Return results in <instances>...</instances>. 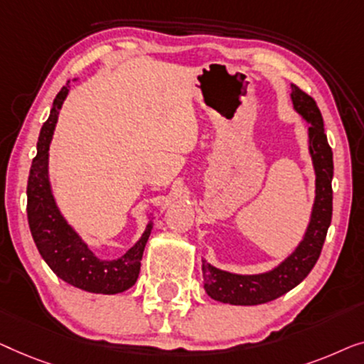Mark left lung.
Masks as SVG:
<instances>
[{
	"instance_id": "1",
	"label": "left lung",
	"mask_w": 364,
	"mask_h": 364,
	"mask_svg": "<svg viewBox=\"0 0 364 364\" xmlns=\"http://www.w3.org/2000/svg\"><path fill=\"white\" fill-rule=\"evenodd\" d=\"M294 110L309 124V153L315 171V199L304 237L282 262L267 272L235 274L203 259L204 290L211 299L231 305H260L282 296L314 269L323 247L333 211V151L326 140L323 119L315 100L291 84Z\"/></svg>"
}]
</instances>
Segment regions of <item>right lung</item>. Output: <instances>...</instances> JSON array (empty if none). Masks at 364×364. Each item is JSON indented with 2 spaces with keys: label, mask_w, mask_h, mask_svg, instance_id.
I'll list each match as a JSON object with an SVG mask.
<instances>
[{
  "label": "right lung",
  "mask_w": 364,
  "mask_h": 364,
  "mask_svg": "<svg viewBox=\"0 0 364 364\" xmlns=\"http://www.w3.org/2000/svg\"><path fill=\"white\" fill-rule=\"evenodd\" d=\"M69 82L55 95L49 119L39 133L38 155L33 160L28 180V221L41 257L64 282L92 294L114 295L135 285L143 250L153 229V213L141 237L119 259H100L70 226L58 206L49 180V146L53 141L59 110L69 95Z\"/></svg>",
  "instance_id": "right-lung-1"
}]
</instances>
